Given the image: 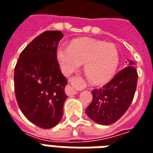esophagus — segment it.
<instances>
[{
    "label": "esophagus",
    "instance_id": "34e87169",
    "mask_svg": "<svg viewBox=\"0 0 153 153\" xmlns=\"http://www.w3.org/2000/svg\"><path fill=\"white\" fill-rule=\"evenodd\" d=\"M70 82H71V84H74V85H80V84H82V82H83V79H82V78H80V77H77V78H74L70 80ZM66 94L68 95H74V94H76L77 91L74 89V88L73 86H70L69 85L68 87L66 88Z\"/></svg>",
    "mask_w": 153,
    "mask_h": 153
}]
</instances>
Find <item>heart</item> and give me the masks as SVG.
Segmentation results:
<instances>
[{
	"instance_id": "b5f03b06",
	"label": "heart",
	"mask_w": 153,
	"mask_h": 153,
	"mask_svg": "<svg viewBox=\"0 0 153 153\" xmlns=\"http://www.w3.org/2000/svg\"><path fill=\"white\" fill-rule=\"evenodd\" d=\"M56 57L62 72L67 76L84 65L85 75L94 84L111 79L119 64L118 51L114 45L88 38L74 39L69 47L59 46Z\"/></svg>"
}]
</instances>
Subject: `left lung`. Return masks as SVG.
Masks as SVG:
<instances>
[{
    "label": "left lung",
    "instance_id": "obj_1",
    "mask_svg": "<svg viewBox=\"0 0 153 153\" xmlns=\"http://www.w3.org/2000/svg\"><path fill=\"white\" fill-rule=\"evenodd\" d=\"M134 62L119 71L109 82L92 91L93 100L85 113L88 117L101 125L117 121L132 103L136 91L137 73Z\"/></svg>",
    "mask_w": 153,
    "mask_h": 153
}]
</instances>
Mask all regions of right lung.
Instances as JSON below:
<instances>
[{
	"mask_svg": "<svg viewBox=\"0 0 153 153\" xmlns=\"http://www.w3.org/2000/svg\"><path fill=\"white\" fill-rule=\"evenodd\" d=\"M63 36L59 30L43 32L23 50L15 67L17 103L25 117L41 128L58 124L68 98L65 92L67 79L56 57Z\"/></svg>",
	"mask_w": 153,
	"mask_h": 153,
	"instance_id": "1",
	"label": "right lung"
}]
</instances>
